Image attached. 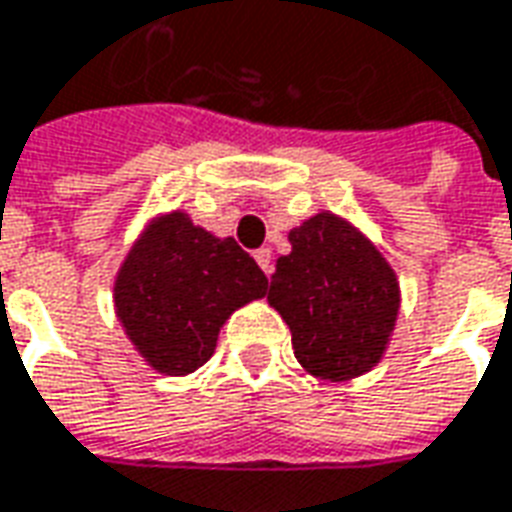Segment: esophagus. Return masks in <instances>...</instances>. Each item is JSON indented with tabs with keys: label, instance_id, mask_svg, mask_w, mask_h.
<instances>
[{
	"label": "esophagus",
	"instance_id": "obj_1",
	"mask_svg": "<svg viewBox=\"0 0 512 512\" xmlns=\"http://www.w3.org/2000/svg\"><path fill=\"white\" fill-rule=\"evenodd\" d=\"M255 260H257V266L263 268L266 274H271V271H274V263H271V249H266V246H263V249H257Z\"/></svg>",
	"mask_w": 512,
	"mask_h": 512
}]
</instances>
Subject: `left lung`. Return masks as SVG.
<instances>
[{"instance_id": "1", "label": "left lung", "mask_w": 512, "mask_h": 512, "mask_svg": "<svg viewBox=\"0 0 512 512\" xmlns=\"http://www.w3.org/2000/svg\"><path fill=\"white\" fill-rule=\"evenodd\" d=\"M288 238L293 249L277 260L268 302L291 327L296 360L332 382L363 374L385 352L399 310L391 266L332 213H318Z\"/></svg>"}]
</instances>
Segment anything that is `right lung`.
Masks as SVG:
<instances>
[{"instance_id": "add662e5", "label": "right lung", "mask_w": 512, "mask_h": 512, "mask_svg": "<svg viewBox=\"0 0 512 512\" xmlns=\"http://www.w3.org/2000/svg\"><path fill=\"white\" fill-rule=\"evenodd\" d=\"M268 277L232 238L171 213L135 244L116 280V313L160 374H191L216 349L235 307L266 296Z\"/></svg>"}]
</instances>
